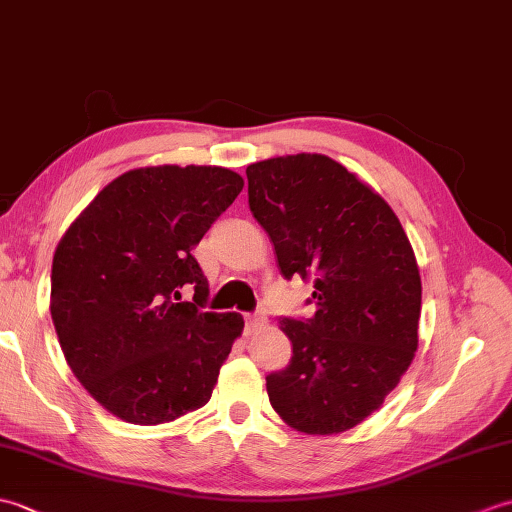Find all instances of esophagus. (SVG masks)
I'll return each instance as SVG.
<instances>
[{
  "instance_id": "1",
  "label": "esophagus",
  "mask_w": 512,
  "mask_h": 512,
  "mask_svg": "<svg viewBox=\"0 0 512 512\" xmlns=\"http://www.w3.org/2000/svg\"><path fill=\"white\" fill-rule=\"evenodd\" d=\"M268 319L264 314H246V334H253L257 330H262Z\"/></svg>"
}]
</instances>
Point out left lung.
Returning a JSON list of instances; mask_svg holds the SVG:
<instances>
[{
    "mask_svg": "<svg viewBox=\"0 0 512 512\" xmlns=\"http://www.w3.org/2000/svg\"><path fill=\"white\" fill-rule=\"evenodd\" d=\"M246 178L281 275L312 281L317 306L279 323L292 358L266 376L270 405L308 436L343 433L380 409L416 356V255L391 206L328 156L253 162Z\"/></svg>",
    "mask_w": 512,
    "mask_h": 512,
    "instance_id": "obj_1",
    "label": "left lung"
}]
</instances>
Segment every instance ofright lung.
I'll return each mask as SVG.
<instances>
[{"mask_svg": "<svg viewBox=\"0 0 512 512\" xmlns=\"http://www.w3.org/2000/svg\"><path fill=\"white\" fill-rule=\"evenodd\" d=\"M242 189L224 167H138L59 239L54 330L72 374L112 416L154 427L209 402L244 319L202 310L209 281L191 250ZM187 285L193 304L179 300Z\"/></svg>", "mask_w": 512, "mask_h": 512, "instance_id": "1", "label": "right lung"}]
</instances>
